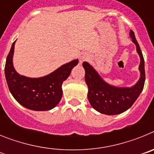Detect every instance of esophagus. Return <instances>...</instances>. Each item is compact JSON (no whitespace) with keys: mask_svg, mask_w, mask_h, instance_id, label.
<instances>
[{"mask_svg":"<svg viewBox=\"0 0 154 154\" xmlns=\"http://www.w3.org/2000/svg\"><path fill=\"white\" fill-rule=\"evenodd\" d=\"M89 58V56L87 55H82L81 56L79 57V62L80 64H82L83 62H85V61H86L87 59Z\"/></svg>","mask_w":154,"mask_h":154,"instance_id":"34e87169","label":"esophagus"}]
</instances>
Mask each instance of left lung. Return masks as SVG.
I'll list each match as a JSON object with an SVG mask.
<instances>
[{"instance_id": "1", "label": "left lung", "mask_w": 154, "mask_h": 154, "mask_svg": "<svg viewBox=\"0 0 154 154\" xmlns=\"http://www.w3.org/2000/svg\"><path fill=\"white\" fill-rule=\"evenodd\" d=\"M132 41L137 46V51L140 57L139 69L140 71V78L135 85L131 88H119L110 85L105 82L88 62L82 63L85 69V80L89 92L88 99L91 106L96 111L106 115H117L125 112L133 106L140 94L142 92L145 82L144 59L142 51L134 35L130 30Z\"/></svg>"}]
</instances>
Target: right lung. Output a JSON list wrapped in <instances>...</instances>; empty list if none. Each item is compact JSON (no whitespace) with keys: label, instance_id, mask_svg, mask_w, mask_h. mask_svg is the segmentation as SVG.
<instances>
[{"label":"right lung","instance_id":"right-lung-1","mask_svg":"<svg viewBox=\"0 0 154 154\" xmlns=\"http://www.w3.org/2000/svg\"><path fill=\"white\" fill-rule=\"evenodd\" d=\"M16 42V41H15ZM8 55L5 72L7 83L14 98L23 106L35 111L50 110L56 106L62 96V85L71 71L79 63L73 60L42 78L32 79L21 75L14 70L12 63L14 44Z\"/></svg>","mask_w":154,"mask_h":154}]
</instances>
